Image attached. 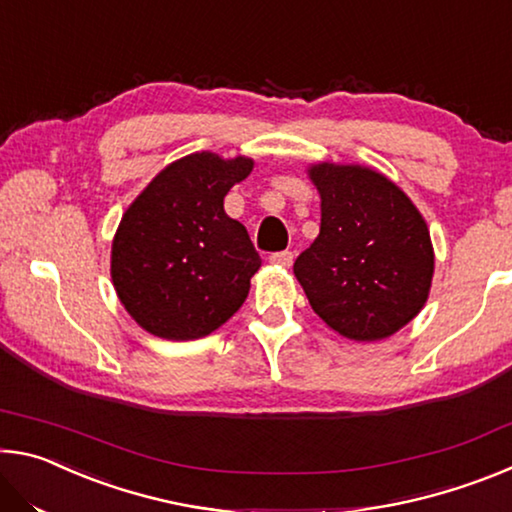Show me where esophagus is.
<instances>
[{
  "instance_id": "1",
  "label": "esophagus",
  "mask_w": 512,
  "mask_h": 512,
  "mask_svg": "<svg viewBox=\"0 0 512 512\" xmlns=\"http://www.w3.org/2000/svg\"><path fill=\"white\" fill-rule=\"evenodd\" d=\"M293 259H296V257H293L291 250H282V253H273V255H271V264L289 268V266L293 264Z\"/></svg>"
}]
</instances>
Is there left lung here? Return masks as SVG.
Listing matches in <instances>:
<instances>
[{
    "mask_svg": "<svg viewBox=\"0 0 512 512\" xmlns=\"http://www.w3.org/2000/svg\"><path fill=\"white\" fill-rule=\"evenodd\" d=\"M320 232L293 264L309 305L352 341H379L420 314L433 248L418 207L386 176L359 164L309 167Z\"/></svg>",
    "mask_w": 512,
    "mask_h": 512,
    "instance_id": "8db88e82",
    "label": "left lung"
}]
</instances>
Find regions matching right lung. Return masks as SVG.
I'll return each instance as SVG.
<instances>
[{
    "instance_id": "obj_1",
    "label": "right lung",
    "mask_w": 512,
    "mask_h": 512,
    "mask_svg": "<svg viewBox=\"0 0 512 512\" xmlns=\"http://www.w3.org/2000/svg\"><path fill=\"white\" fill-rule=\"evenodd\" d=\"M253 160L201 151L155 176L121 216L110 275L135 323L167 341L212 334L244 305L262 266L248 232L223 210Z\"/></svg>"
}]
</instances>
